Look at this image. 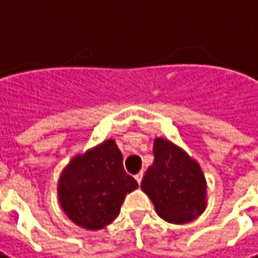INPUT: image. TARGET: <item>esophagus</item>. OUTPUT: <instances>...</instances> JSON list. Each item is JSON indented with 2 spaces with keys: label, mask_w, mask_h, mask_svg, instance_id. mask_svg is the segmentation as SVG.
I'll return each mask as SVG.
<instances>
[{
  "label": "esophagus",
  "mask_w": 258,
  "mask_h": 258,
  "mask_svg": "<svg viewBox=\"0 0 258 258\" xmlns=\"http://www.w3.org/2000/svg\"><path fill=\"white\" fill-rule=\"evenodd\" d=\"M142 179H143V171H140V172H139V174L136 175V181H137V182H139V184H140V182H142Z\"/></svg>",
  "instance_id": "esophagus-1"
}]
</instances>
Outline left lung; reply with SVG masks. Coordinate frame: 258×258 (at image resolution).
<instances>
[{
    "mask_svg": "<svg viewBox=\"0 0 258 258\" xmlns=\"http://www.w3.org/2000/svg\"><path fill=\"white\" fill-rule=\"evenodd\" d=\"M155 160L147 168L142 189L149 196L156 213L169 223H188L207 206V182L199 162L179 146L156 137Z\"/></svg>",
    "mask_w": 258,
    "mask_h": 258,
    "instance_id": "obj_1",
    "label": "left lung"
}]
</instances>
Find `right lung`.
Returning <instances> with one entry per match:
<instances>
[{"label":"right lung","mask_w":258,"mask_h":258,"mask_svg":"<svg viewBox=\"0 0 258 258\" xmlns=\"http://www.w3.org/2000/svg\"><path fill=\"white\" fill-rule=\"evenodd\" d=\"M139 187L124 171L122 153L108 139L76 155L58 179V202L77 226L99 231L119 215L125 196Z\"/></svg>","instance_id":"1"}]
</instances>
